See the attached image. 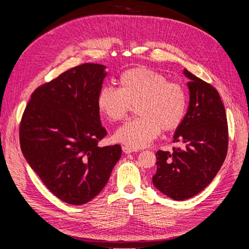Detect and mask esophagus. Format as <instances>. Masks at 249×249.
I'll list each match as a JSON object with an SVG mask.
<instances>
[{
	"instance_id": "1",
	"label": "esophagus",
	"mask_w": 249,
	"mask_h": 249,
	"mask_svg": "<svg viewBox=\"0 0 249 249\" xmlns=\"http://www.w3.org/2000/svg\"><path fill=\"white\" fill-rule=\"evenodd\" d=\"M123 152L124 154H131V153L135 152V149H133L131 147H127V146H123Z\"/></svg>"
}]
</instances>
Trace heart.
<instances>
[{"label":"heart","mask_w":249,"mask_h":249,"mask_svg":"<svg viewBox=\"0 0 249 249\" xmlns=\"http://www.w3.org/2000/svg\"><path fill=\"white\" fill-rule=\"evenodd\" d=\"M119 88L103 86L96 97L97 109L111 123L124 119L132 106L138 115L114 133V140L138 149L154 141L161 129L172 132L183 124L188 93L183 85L168 81L163 73L144 66L120 74Z\"/></svg>","instance_id":"obj_1"}]
</instances>
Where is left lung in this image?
I'll return each instance as SVG.
<instances>
[{
  "mask_svg": "<svg viewBox=\"0 0 249 249\" xmlns=\"http://www.w3.org/2000/svg\"><path fill=\"white\" fill-rule=\"evenodd\" d=\"M189 79V107L173 142L182 147L158 150L153 177L158 190L175 200L198 194L212 182L225 160L229 130L225 109L217 90L184 70Z\"/></svg>",
  "mask_w": 249,
  "mask_h": 249,
  "instance_id": "left-lung-1",
  "label": "left lung"
}]
</instances>
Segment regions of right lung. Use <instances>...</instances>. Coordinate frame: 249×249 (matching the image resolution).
I'll use <instances>...</instances> for the list:
<instances>
[{
  "label": "right lung",
  "mask_w": 249,
  "mask_h": 249,
  "mask_svg": "<svg viewBox=\"0 0 249 249\" xmlns=\"http://www.w3.org/2000/svg\"><path fill=\"white\" fill-rule=\"evenodd\" d=\"M105 69L84 63L36 88L20 120L22 155L48 189L70 205L94 198L122 156L119 144L97 145L107 135L96 105Z\"/></svg>",
  "instance_id": "1"
}]
</instances>
